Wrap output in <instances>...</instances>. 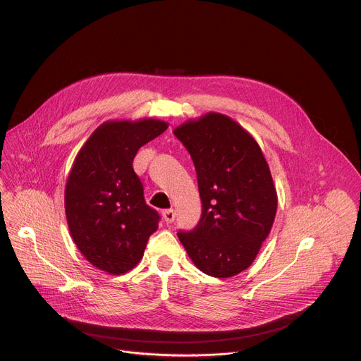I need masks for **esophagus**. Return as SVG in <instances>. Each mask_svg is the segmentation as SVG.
I'll list each match as a JSON object with an SVG mask.
<instances>
[{
  "instance_id": "esophagus-1",
  "label": "esophagus",
  "mask_w": 361,
  "mask_h": 361,
  "mask_svg": "<svg viewBox=\"0 0 361 361\" xmlns=\"http://www.w3.org/2000/svg\"><path fill=\"white\" fill-rule=\"evenodd\" d=\"M163 219H164V221L167 223V224H171L173 221H174V219H176V213H174V210H164L163 212Z\"/></svg>"
}]
</instances>
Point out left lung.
<instances>
[{
	"label": "left lung",
	"mask_w": 361,
	"mask_h": 361,
	"mask_svg": "<svg viewBox=\"0 0 361 361\" xmlns=\"http://www.w3.org/2000/svg\"><path fill=\"white\" fill-rule=\"evenodd\" d=\"M192 159L202 213L177 233L198 270L217 279L248 269L269 237L277 191L263 151L233 118L207 113L174 128Z\"/></svg>",
	"instance_id": "obj_1"
}]
</instances>
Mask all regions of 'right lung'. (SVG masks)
<instances>
[{
	"label": "right lung",
	"instance_id": "right-lung-1",
	"mask_svg": "<svg viewBox=\"0 0 361 361\" xmlns=\"http://www.w3.org/2000/svg\"><path fill=\"white\" fill-rule=\"evenodd\" d=\"M167 127L156 118L106 121L74 160L64 192L70 234L85 260L109 274L134 269L159 228L160 216L145 204L133 160Z\"/></svg>",
	"mask_w": 361,
	"mask_h": 361
}]
</instances>
